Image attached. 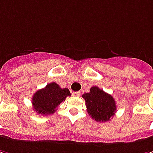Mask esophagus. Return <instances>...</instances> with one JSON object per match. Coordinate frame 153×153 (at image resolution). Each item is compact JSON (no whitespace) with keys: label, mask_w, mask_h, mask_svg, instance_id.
<instances>
[{"label":"esophagus","mask_w":153,"mask_h":153,"mask_svg":"<svg viewBox=\"0 0 153 153\" xmlns=\"http://www.w3.org/2000/svg\"><path fill=\"white\" fill-rule=\"evenodd\" d=\"M73 96L79 97V96H80V92H79V91H74V92H73Z\"/></svg>","instance_id":"1"}]
</instances>
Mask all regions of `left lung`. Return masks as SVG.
<instances>
[{
	"label": "left lung",
	"instance_id": "1",
	"mask_svg": "<svg viewBox=\"0 0 153 153\" xmlns=\"http://www.w3.org/2000/svg\"><path fill=\"white\" fill-rule=\"evenodd\" d=\"M82 97L85 101L87 112L97 122L109 121L116 113L117 108L113 97L99 87H91L90 92L85 93Z\"/></svg>",
	"mask_w": 153,
	"mask_h": 153
}]
</instances>
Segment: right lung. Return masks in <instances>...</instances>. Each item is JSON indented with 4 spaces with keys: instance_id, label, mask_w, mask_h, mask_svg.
<instances>
[{
    "instance_id": "1",
    "label": "right lung",
    "mask_w": 153,
    "mask_h": 153,
    "mask_svg": "<svg viewBox=\"0 0 153 153\" xmlns=\"http://www.w3.org/2000/svg\"><path fill=\"white\" fill-rule=\"evenodd\" d=\"M70 96L71 94L68 88L62 89L55 82H52L33 95V108L38 114H53L60 103L65 101L67 97Z\"/></svg>"
}]
</instances>
